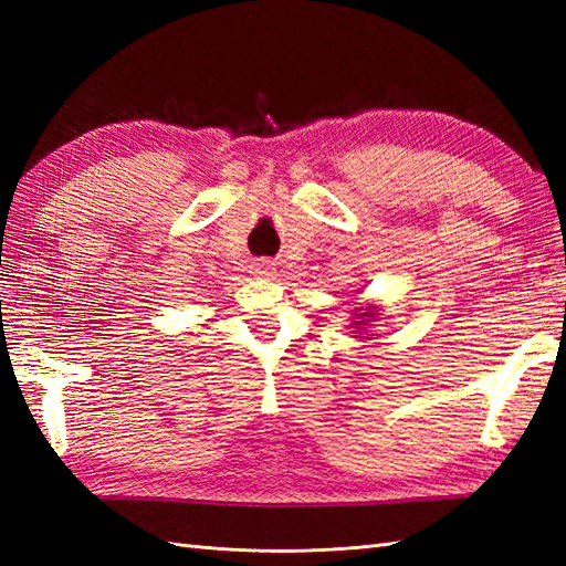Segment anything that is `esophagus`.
Instances as JSON below:
<instances>
[{"mask_svg": "<svg viewBox=\"0 0 566 566\" xmlns=\"http://www.w3.org/2000/svg\"><path fill=\"white\" fill-rule=\"evenodd\" d=\"M252 270H255V274L258 276H268V280H270V276L274 274V262H270V260H255V262H252Z\"/></svg>", "mask_w": 566, "mask_h": 566, "instance_id": "obj_1", "label": "esophagus"}]
</instances>
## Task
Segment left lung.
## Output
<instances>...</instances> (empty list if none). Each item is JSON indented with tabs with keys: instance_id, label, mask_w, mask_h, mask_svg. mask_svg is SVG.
Returning a JSON list of instances; mask_svg holds the SVG:
<instances>
[{
	"instance_id": "1",
	"label": "left lung",
	"mask_w": 566,
	"mask_h": 566,
	"mask_svg": "<svg viewBox=\"0 0 566 566\" xmlns=\"http://www.w3.org/2000/svg\"><path fill=\"white\" fill-rule=\"evenodd\" d=\"M375 321H379L377 318V306L369 304L367 308H355L353 311V323L347 328H353V333H367V328H371V323H375Z\"/></svg>"
}]
</instances>
